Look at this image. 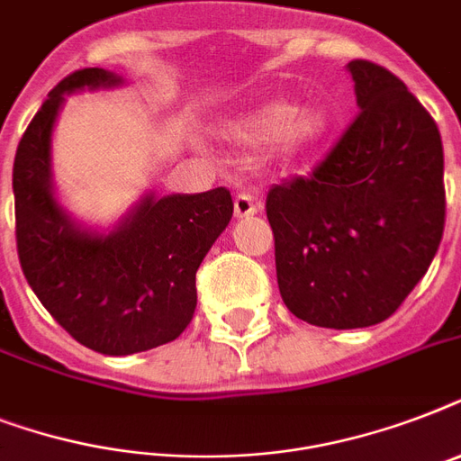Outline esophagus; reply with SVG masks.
Wrapping results in <instances>:
<instances>
[{"label":"esophagus","mask_w":461,"mask_h":461,"mask_svg":"<svg viewBox=\"0 0 461 461\" xmlns=\"http://www.w3.org/2000/svg\"><path fill=\"white\" fill-rule=\"evenodd\" d=\"M260 210L258 198H253L251 194H237L234 195V215L237 217H251Z\"/></svg>","instance_id":"34e87169"}]
</instances>
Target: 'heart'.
Here are the masks:
<instances>
[{
  "instance_id": "obj_1",
  "label": "heart",
  "mask_w": 461,
  "mask_h": 461,
  "mask_svg": "<svg viewBox=\"0 0 461 461\" xmlns=\"http://www.w3.org/2000/svg\"><path fill=\"white\" fill-rule=\"evenodd\" d=\"M325 131V117L321 112H302L292 103H273L256 112L241 126V136L253 146H277L287 143H308Z\"/></svg>"
}]
</instances>
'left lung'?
I'll list each match as a JSON object with an SVG mask.
<instances>
[{"mask_svg": "<svg viewBox=\"0 0 461 461\" xmlns=\"http://www.w3.org/2000/svg\"><path fill=\"white\" fill-rule=\"evenodd\" d=\"M357 104L308 176L267 191L285 306L318 328H368L402 306L445 230L443 140L387 68L349 61Z\"/></svg>", "mask_w": 461, "mask_h": 461, "instance_id": "8db88e82", "label": "left lung"}]
</instances>
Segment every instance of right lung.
Listing matches in <instances>:
<instances>
[{
  "label": "right lung",
  "mask_w": 461,
  "mask_h": 461,
  "mask_svg": "<svg viewBox=\"0 0 461 461\" xmlns=\"http://www.w3.org/2000/svg\"><path fill=\"white\" fill-rule=\"evenodd\" d=\"M104 68L68 74L32 117L14 159L16 249L28 285L76 342L126 357L186 330L195 311V270L230 224L224 186L205 194L146 195L110 234L81 230L52 191L50 140L64 93L110 88Z\"/></svg>",
  "instance_id": "obj_1"
}]
</instances>
